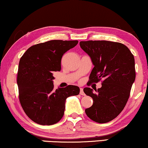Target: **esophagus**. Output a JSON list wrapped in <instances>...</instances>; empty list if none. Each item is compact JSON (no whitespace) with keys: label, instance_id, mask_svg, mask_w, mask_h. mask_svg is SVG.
<instances>
[{"label":"esophagus","instance_id":"esophagus-1","mask_svg":"<svg viewBox=\"0 0 148 148\" xmlns=\"http://www.w3.org/2000/svg\"><path fill=\"white\" fill-rule=\"evenodd\" d=\"M80 95H82V96L85 95V93L84 92V90H83V88H80Z\"/></svg>","mask_w":148,"mask_h":148}]
</instances>
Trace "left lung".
Listing matches in <instances>:
<instances>
[{"instance_id":"left-lung-1","label":"left lung","mask_w":148,"mask_h":148,"mask_svg":"<svg viewBox=\"0 0 148 148\" xmlns=\"http://www.w3.org/2000/svg\"><path fill=\"white\" fill-rule=\"evenodd\" d=\"M80 46L89 57L94 68L89 76L91 82L103 78L101 88H84L93 99L85 113L99 123L109 122L123 111L136 79L134 56L123 43L109 41H80Z\"/></svg>"}]
</instances>
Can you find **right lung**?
Returning <instances> with one entry per match:
<instances>
[{"instance_id":"add662e5","label":"right lung","mask_w":148,"mask_h":148,"mask_svg":"<svg viewBox=\"0 0 148 148\" xmlns=\"http://www.w3.org/2000/svg\"><path fill=\"white\" fill-rule=\"evenodd\" d=\"M78 41L51 40L30 47L21 58L17 84L21 105L33 121L51 125L64 116L67 98L80 93L78 86L54 89L53 73L61 70L64 53Z\"/></svg>"}]
</instances>
